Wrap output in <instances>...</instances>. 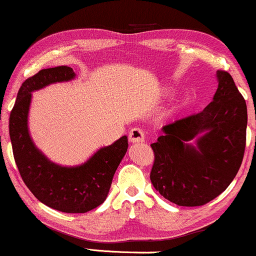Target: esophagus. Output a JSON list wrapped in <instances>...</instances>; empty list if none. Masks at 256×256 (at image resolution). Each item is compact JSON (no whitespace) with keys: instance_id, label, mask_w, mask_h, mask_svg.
<instances>
[{"instance_id":"esophagus-1","label":"esophagus","mask_w":256,"mask_h":256,"mask_svg":"<svg viewBox=\"0 0 256 256\" xmlns=\"http://www.w3.org/2000/svg\"><path fill=\"white\" fill-rule=\"evenodd\" d=\"M144 132L141 128H132L129 132V141L132 143H138L144 141Z\"/></svg>"}]
</instances>
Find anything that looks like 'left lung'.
Instances as JSON below:
<instances>
[{
  "label": "left lung",
  "mask_w": 256,
  "mask_h": 256,
  "mask_svg": "<svg viewBox=\"0 0 256 256\" xmlns=\"http://www.w3.org/2000/svg\"><path fill=\"white\" fill-rule=\"evenodd\" d=\"M218 88L200 113L164 126L152 143L150 180L180 206H202L224 192L242 163L247 106L228 72L216 71ZM195 144L191 145L190 141Z\"/></svg>",
  "instance_id": "1"
}]
</instances>
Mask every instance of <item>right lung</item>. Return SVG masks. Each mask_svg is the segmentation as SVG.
<instances>
[{
  "label": "right lung",
  "instance_id": "right-lung-1",
  "mask_svg": "<svg viewBox=\"0 0 256 256\" xmlns=\"http://www.w3.org/2000/svg\"><path fill=\"white\" fill-rule=\"evenodd\" d=\"M74 76L71 68L57 66L40 70L26 79L10 113L9 134L20 177L34 197L57 211L86 213L106 200L115 171L127 152V136L100 148L84 164L62 166L51 162L34 146L28 128L31 93L51 84L70 82Z\"/></svg>",
  "mask_w": 256,
  "mask_h": 256
}]
</instances>
